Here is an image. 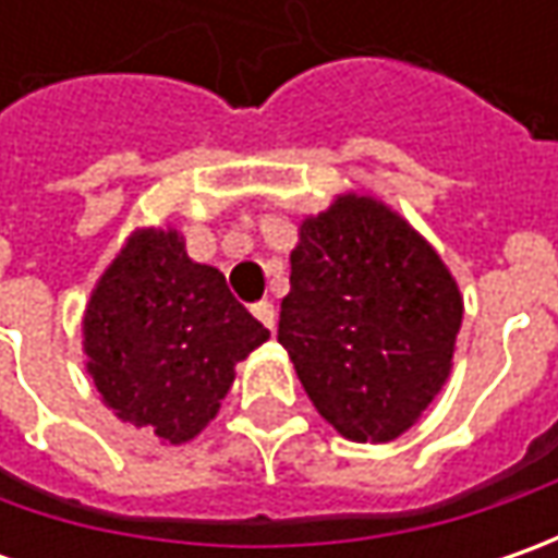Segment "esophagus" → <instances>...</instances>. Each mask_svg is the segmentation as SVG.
Wrapping results in <instances>:
<instances>
[{
  "label": "esophagus",
  "instance_id": "1",
  "mask_svg": "<svg viewBox=\"0 0 558 558\" xmlns=\"http://www.w3.org/2000/svg\"><path fill=\"white\" fill-rule=\"evenodd\" d=\"M251 311H254V316H257L267 329H276V307H272V301H257Z\"/></svg>",
  "mask_w": 558,
  "mask_h": 558
}]
</instances>
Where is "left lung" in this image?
I'll use <instances>...</instances> for the list:
<instances>
[{"mask_svg":"<svg viewBox=\"0 0 558 558\" xmlns=\"http://www.w3.org/2000/svg\"><path fill=\"white\" fill-rule=\"evenodd\" d=\"M460 323L453 276L385 204L341 195L301 226L279 344L344 438L403 435L450 373Z\"/></svg>","mask_w":558,"mask_h":558,"instance_id":"obj_1","label":"left lung"}]
</instances>
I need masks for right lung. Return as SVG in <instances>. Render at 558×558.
Wrapping results in <instances>:
<instances>
[{
	"label": "right lung",
	"instance_id": "add662e5",
	"mask_svg": "<svg viewBox=\"0 0 558 558\" xmlns=\"http://www.w3.org/2000/svg\"><path fill=\"white\" fill-rule=\"evenodd\" d=\"M101 400L170 444L217 416L235 363L269 332L232 298L220 269L189 260L177 232H136L101 276L83 319Z\"/></svg>",
	"mask_w": 558,
	"mask_h": 558
}]
</instances>
